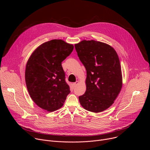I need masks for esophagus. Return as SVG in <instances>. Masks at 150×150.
Listing matches in <instances>:
<instances>
[{
    "instance_id": "34e87169",
    "label": "esophagus",
    "mask_w": 150,
    "mask_h": 150,
    "mask_svg": "<svg viewBox=\"0 0 150 150\" xmlns=\"http://www.w3.org/2000/svg\"><path fill=\"white\" fill-rule=\"evenodd\" d=\"M78 83H79V81H76L75 82H74V83H73V85H74V87H76V85L78 84Z\"/></svg>"
}]
</instances>
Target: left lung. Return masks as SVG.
I'll use <instances>...</instances> for the list:
<instances>
[{"label": "left lung", "instance_id": "8db88e82", "mask_svg": "<svg viewBox=\"0 0 150 150\" xmlns=\"http://www.w3.org/2000/svg\"><path fill=\"white\" fill-rule=\"evenodd\" d=\"M75 47L87 71V90L79 97L80 104L88 111L103 112L113 104L122 87L118 55L110 45L95 40H82Z\"/></svg>", "mask_w": 150, "mask_h": 150}]
</instances>
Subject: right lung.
<instances>
[{
  "label": "right lung",
  "mask_w": 150,
  "mask_h": 150,
  "mask_svg": "<svg viewBox=\"0 0 150 150\" xmlns=\"http://www.w3.org/2000/svg\"><path fill=\"white\" fill-rule=\"evenodd\" d=\"M73 49L72 45L62 40H52L39 46L30 57L25 73L26 85L40 108L55 111L62 108L70 93L62 62Z\"/></svg>",
  "instance_id": "obj_1"
}]
</instances>
